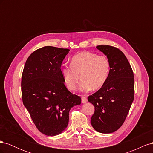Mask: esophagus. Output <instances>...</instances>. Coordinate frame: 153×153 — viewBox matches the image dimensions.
<instances>
[{"mask_svg": "<svg viewBox=\"0 0 153 153\" xmlns=\"http://www.w3.org/2000/svg\"><path fill=\"white\" fill-rule=\"evenodd\" d=\"M87 101V98L85 96H82V103H86Z\"/></svg>", "mask_w": 153, "mask_h": 153, "instance_id": "1", "label": "esophagus"}]
</instances>
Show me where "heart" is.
I'll return each mask as SVG.
<instances>
[{"label": "heart", "mask_w": 153, "mask_h": 153, "mask_svg": "<svg viewBox=\"0 0 153 153\" xmlns=\"http://www.w3.org/2000/svg\"><path fill=\"white\" fill-rule=\"evenodd\" d=\"M110 64L105 55H98L90 52H82L73 56L70 66H64L61 73L66 87L75 90L81 79L82 91L97 90L107 81Z\"/></svg>", "instance_id": "1"}]
</instances>
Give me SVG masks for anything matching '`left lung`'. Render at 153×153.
I'll use <instances>...</instances> for the list:
<instances>
[{"instance_id":"obj_1","label":"left lung","mask_w":153,"mask_h":153,"mask_svg":"<svg viewBox=\"0 0 153 153\" xmlns=\"http://www.w3.org/2000/svg\"><path fill=\"white\" fill-rule=\"evenodd\" d=\"M96 48L106 55L110 69L105 84L88 97L94 106L91 123L98 132L111 133L122 126L127 117L134 100L135 80L132 68L122 51L110 45Z\"/></svg>"}]
</instances>
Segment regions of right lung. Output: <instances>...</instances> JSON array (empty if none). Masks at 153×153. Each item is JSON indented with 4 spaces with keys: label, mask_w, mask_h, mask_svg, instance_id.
Wrapping results in <instances>:
<instances>
[{
    "label": "right lung",
    "mask_w": 153,
    "mask_h": 153,
    "mask_svg": "<svg viewBox=\"0 0 153 153\" xmlns=\"http://www.w3.org/2000/svg\"><path fill=\"white\" fill-rule=\"evenodd\" d=\"M69 50L47 46L36 50L26 61L22 76L23 103L38 130L47 136L67 128L69 110L81 98L64 85L61 64Z\"/></svg>",
    "instance_id": "1"
}]
</instances>
